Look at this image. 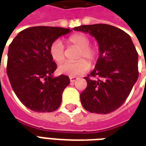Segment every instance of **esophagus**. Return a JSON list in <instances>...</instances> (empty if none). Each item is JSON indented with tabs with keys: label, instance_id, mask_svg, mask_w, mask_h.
<instances>
[{
	"label": "esophagus",
	"instance_id": "obj_1",
	"mask_svg": "<svg viewBox=\"0 0 146 146\" xmlns=\"http://www.w3.org/2000/svg\"><path fill=\"white\" fill-rule=\"evenodd\" d=\"M77 79H78V77H76V76H70V82H74V81H76Z\"/></svg>",
	"mask_w": 146,
	"mask_h": 146
}]
</instances>
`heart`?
Returning a JSON list of instances; mask_svg holds the SVG:
<instances>
[{
	"label": "heart",
	"instance_id": "b5f03b06",
	"mask_svg": "<svg viewBox=\"0 0 146 146\" xmlns=\"http://www.w3.org/2000/svg\"><path fill=\"white\" fill-rule=\"evenodd\" d=\"M68 44L78 48L75 62H66L61 64L58 68V73L70 76L82 75L87 73L90 69V64L96 62L98 55V49L96 46L90 45V39L83 33H75L67 39ZM49 54L51 58L57 63H60L65 58V50L62 42L55 40L50 45ZM85 57L88 60L82 58Z\"/></svg>",
	"mask_w": 146,
	"mask_h": 146
}]
</instances>
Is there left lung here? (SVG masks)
Listing matches in <instances>:
<instances>
[{
    "label": "left lung",
    "instance_id": "1",
    "mask_svg": "<svg viewBox=\"0 0 146 146\" xmlns=\"http://www.w3.org/2000/svg\"><path fill=\"white\" fill-rule=\"evenodd\" d=\"M91 34L99 48L95 70L84 77L88 85L80 94L86 110L108 114L119 108L138 77V54L131 36L108 24L84 25L73 28Z\"/></svg>",
    "mask_w": 146,
    "mask_h": 146
}]
</instances>
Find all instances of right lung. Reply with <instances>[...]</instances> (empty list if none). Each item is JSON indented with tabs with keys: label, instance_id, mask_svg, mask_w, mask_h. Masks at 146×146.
I'll return each mask as SVG.
<instances>
[{
	"label": "right lung",
	"instance_id": "right-lung-1",
	"mask_svg": "<svg viewBox=\"0 0 146 146\" xmlns=\"http://www.w3.org/2000/svg\"><path fill=\"white\" fill-rule=\"evenodd\" d=\"M71 31L62 27H30L19 33L9 45L7 74L15 94L28 109L49 113L60 106L70 78L52 76L57 65L49 48L56 39Z\"/></svg>",
	"mask_w": 146,
	"mask_h": 146
}]
</instances>
